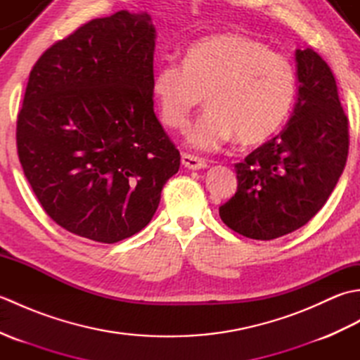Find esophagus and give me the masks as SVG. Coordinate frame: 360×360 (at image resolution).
Here are the masks:
<instances>
[{
  "label": "esophagus",
  "instance_id": "obj_1",
  "mask_svg": "<svg viewBox=\"0 0 360 360\" xmlns=\"http://www.w3.org/2000/svg\"><path fill=\"white\" fill-rule=\"evenodd\" d=\"M181 162L186 168H188V170H201V168L207 167V162H205L204 159L192 156V155H187V153H182Z\"/></svg>",
  "mask_w": 360,
  "mask_h": 360
}]
</instances>
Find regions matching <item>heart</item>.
I'll return each instance as SVG.
<instances>
[{"mask_svg": "<svg viewBox=\"0 0 360 360\" xmlns=\"http://www.w3.org/2000/svg\"><path fill=\"white\" fill-rule=\"evenodd\" d=\"M151 91L160 120L178 129L187 127L204 94L207 111L190 129L188 142L212 151L233 137L244 145L269 139L292 108L297 74L286 56L258 38L226 32L190 44L182 65H160Z\"/></svg>", "mask_w": 360, "mask_h": 360, "instance_id": "1", "label": "heart"}]
</instances>
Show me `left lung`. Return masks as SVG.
I'll return each mask as SVG.
<instances>
[{
	"label": "left lung",
	"instance_id": "1",
	"mask_svg": "<svg viewBox=\"0 0 360 360\" xmlns=\"http://www.w3.org/2000/svg\"><path fill=\"white\" fill-rule=\"evenodd\" d=\"M298 97L288 125L235 164V195L219 207L223 223L252 240H274L304 226L323 207L345 168L348 117L330 66L297 49Z\"/></svg>",
	"mask_w": 360,
	"mask_h": 360
}]
</instances>
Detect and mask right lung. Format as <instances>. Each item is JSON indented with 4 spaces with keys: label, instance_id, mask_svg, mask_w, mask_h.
<instances>
[{
    "label": "right lung",
    "instance_id": "right-lung-1",
    "mask_svg": "<svg viewBox=\"0 0 360 360\" xmlns=\"http://www.w3.org/2000/svg\"><path fill=\"white\" fill-rule=\"evenodd\" d=\"M156 29L119 11L53 43L29 74L17 150L44 212L68 232L125 240L150 223L181 155L153 110Z\"/></svg>",
    "mask_w": 360,
    "mask_h": 360
}]
</instances>
